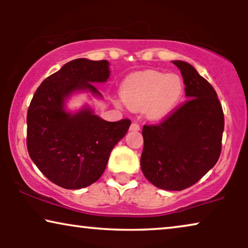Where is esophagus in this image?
I'll list each match as a JSON object with an SVG mask.
<instances>
[{
    "label": "esophagus",
    "mask_w": 248,
    "mask_h": 248,
    "mask_svg": "<svg viewBox=\"0 0 248 248\" xmlns=\"http://www.w3.org/2000/svg\"><path fill=\"white\" fill-rule=\"evenodd\" d=\"M130 130L131 131H139V130H140V125H139L137 122H133V123L131 124Z\"/></svg>",
    "instance_id": "1"
}]
</instances>
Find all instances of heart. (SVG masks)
<instances>
[{"mask_svg": "<svg viewBox=\"0 0 248 248\" xmlns=\"http://www.w3.org/2000/svg\"><path fill=\"white\" fill-rule=\"evenodd\" d=\"M183 94V81L178 76L158 71L134 73L122 84V98L133 109L145 107L151 118H161L170 113Z\"/></svg>", "mask_w": 248, "mask_h": 248, "instance_id": "b5f03b06", "label": "heart"}]
</instances>
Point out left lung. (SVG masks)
I'll return each instance as SVG.
<instances>
[{
	"instance_id": "obj_1",
	"label": "left lung",
	"mask_w": 248,
	"mask_h": 248,
	"mask_svg": "<svg viewBox=\"0 0 248 248\" xmlns=\"http://www.w3.org/2000/svg\"><path fill=\"white\" fill-rule=\"evenodd\" d=\"M181 70L188 98L159 123L142 128L141 169L155 186L182 191L199 182L221 154L225 118L216 90L191 64Z\"/></svg>"
}]
</instances>
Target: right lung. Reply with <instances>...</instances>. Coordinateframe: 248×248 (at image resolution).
Returning a JSON list of instances; mask_svg holds the SVG:
<instances>
[{"mask_svg":"<svg viewBox=\"0 0 248 248\" xmlns=\"http://www.w3.org/2000/svg\"><path fill=\"white\" fill-rule=\"evenodd\" d=\"M106 60L77 59L46 78L36 90L27 113V149L40 171L66 189L97 182L113 148L127 133L131 121L107 122L90 109L69 114L64 99L76 90L99 94L93 82L109 77Z\"/></svg>","mask_w":248,"mask_h":248,"instance_id":"1","label":"right lung"}]
</instances>
